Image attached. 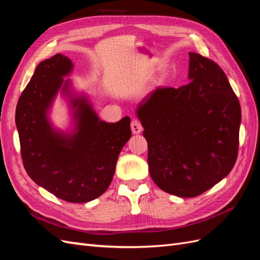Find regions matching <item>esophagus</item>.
Returning <instances> with one entry per match:
<instances>
[{
	"mask_svg": "<svg viewBox=\"0 0 260 260\" xmlns=\"http://www.w3.org/2000/svg\"><path fill=\"white\" fill-rule=\"evenodd\" d=\"M131 130H132L133 135H139V133L142 132L143 127L138 119H135V120H132V122H131Z\"/></svg>",
	"mask_w": 260,
	"mask_h": 260,
	"instance_id": "obj_1",
	"label": "esophagus"
}]
</instances>
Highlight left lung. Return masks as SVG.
Instances as JSON below:
<instances>
[{
	"label": "left lung",
	"instance_id": "1",
	"mask_svg": "<svg viewBox=\"0 0 260 260\" xmlns=\"http://www.w3.org/2000/svg\"><path fill=\"white\" fill-rule=\"evenodd\" d=\"M185 85L156 88L137 109L155 184L180 198L206 192L238 158L240 102L214 60L188 53Z\"/></svg>",
	"mask_w": 260,
	"mask_h": 260
}]
</instances>
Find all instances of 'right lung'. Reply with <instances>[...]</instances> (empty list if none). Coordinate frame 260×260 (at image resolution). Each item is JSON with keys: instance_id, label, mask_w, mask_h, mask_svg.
Returning <instances> with one entry per match:
<instances>
[{"instance_id": "add662e5", "label": "right lung", "mask_w": 260, "mask_h": 260, "mask_svg": "<svg viewBox=\"0 0 260 260\" xmlns=\"http://www.w3.org/2000/svg\"><path fill=\"white\" fill-rule=\"evenodd\" d=\"M73 62L61 54L41 61L22 91L16 107L23 167L35 182L70 203L98 199L111 184L118 156L131 138L130 118L115 123L100 120L85 96H76L70 81ZM70 98L75 129L55 131L47 113L56 94Z\"/></svg>"}]
</instances>
